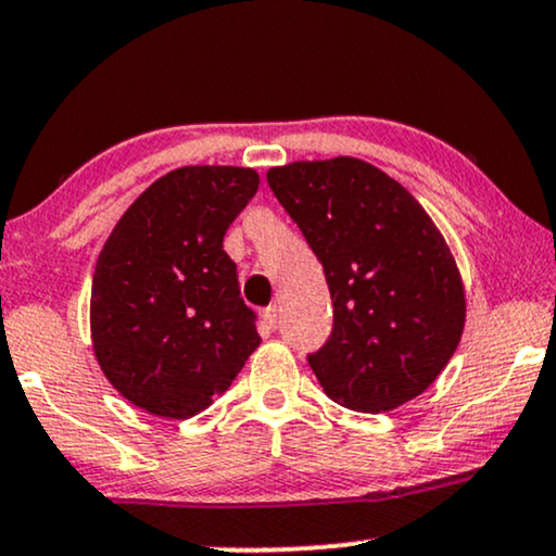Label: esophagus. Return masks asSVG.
<instances>
[{
	"mask_svg": "<svg viewBox=\"0 0 556 556\" xmlns=\"http://www.w3.org/2000/svg\"><path fill=\"white\" fill-rule=\"evenodd\" d=\"M264 323L269 328H277V323H279V307L277 305H269L264 311Z\"/></svg>",
	"mask_w": 556,
	"mask_h": 556,
	"instance_id": "34e87169",
	"label": "esophagus"
}]
</instances>
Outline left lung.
<instances>
[{"mask_svg":"<svg viewBox=\"0 0 556 556\" xmlns=\"http://www.w3.org/2000/svg\"><path fill=\"white\" fill-rule=\"evenodd\" d=\"M323 264L333 333L307 356L326 395L395 410L435 382L467 320L459 266L431 215L382 168L354 156L266 172Z\"/></svg>","mask_w":556,"mask_h":556,"instance_id":"obj_1","label":"left lung"}]
</instances>
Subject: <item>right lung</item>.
Masks as SVG:
<instances>
[{
	"mask_svg": "<svg viewBox=\"0 0 556 556\" xmlns=\"http://www.w3.org/2000/svg\"><path fill=\"white\" fill-rule=\"evenodd\" d=\"M256 189L254 168H174L125 210L97 258L94 359L112 388L151 416L202 413L262 343L223 251Z\"/></svg>",
	"mask_w": 556,
	"mask_h": 556,
	"instance_id": "1",
	"label": "right lung"
}]
</instances>
